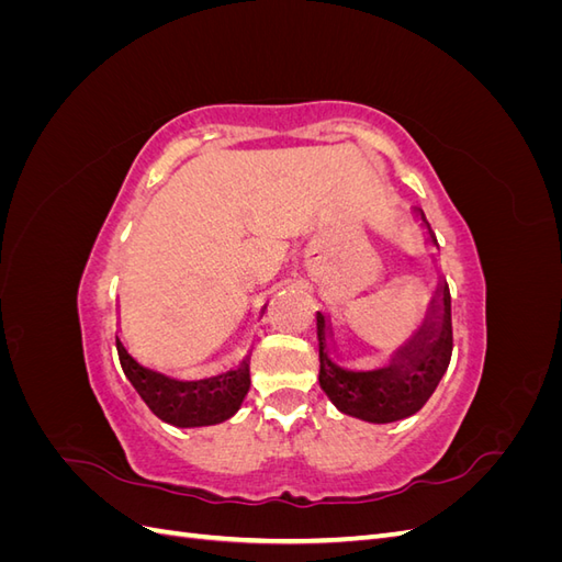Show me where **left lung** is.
<instances>
[{
  "label": "left lung",
  "mask_w": 562,
  "mask_h": 562,
  "mask_svg": "<svg viewBox=\"0 0 562 562\" xmlns=\"http://www.w3.org/2000/svg\"><path fill=\"white\" fill-rule=\"evenodd\" d=\"M424 225L427 217L419 211ZM431 234V227H429ZM436 244V236L431 234ZM440 302H431V318L422 330L391 359L389 368L370 372H351L335 366L326 353V318H318V382L328 398L345 415L366 422L386 424L411 417L429 401L440 378L446 375L452 356V318L450 288L440 285Z\"/></svg>",
  "instance_id": "8db88e82"
}]
</instances>
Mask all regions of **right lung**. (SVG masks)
<instances>
[{"mask_svg": "<svg viewBox=\"0 0 562 562\" xmlns=\"http://www.w3.org/2000/svg\"><path fill=\"white\" fill-rule=\"evenodd\" d=\"M116 351L124 375L131 380L149 411L173 427H211V424L225 422L239 411L248 394L250 375L246 363L244 368L229 370L220 378L180 382L143 368L119 342V337Z\"/></svg>", "mask_w": 562, "mask_h": 562, "instance_id": "add662e5", "label": "right lung"}]
</instances>
